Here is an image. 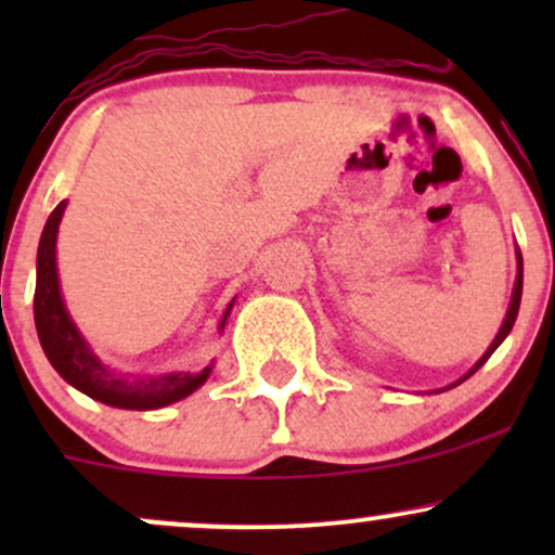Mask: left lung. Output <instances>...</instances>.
Masks as SVG:
<instances>
[{"label":"left lung","mask_w":555,"mask_h":555,"mask_svg":"<svg viewBox=\"0 0 555 555\" xmlns=\"http://www.w3.org/2000/svg\"><path fill=\"white\" fill-rule=\"evenodd\" d=\"M519 302H521V256H519V273H517V284H514V295H512V305H508V313H506V321H503V326H501V331H499V336H495L493 339V344H490L488 347V352L482 354V360L477 362V365L473 367V371H469L467 375H464V378H469V375H473L475 371H480L482 365H486V360L490 358V354L495 352V347H499V344L506 339L508 336V331H512V326H514V321H517V313H519ZM462 378V380H464ZM460 380V384H462Z\"/></svg>","instance_id":"8db88e82"}]
</instances>
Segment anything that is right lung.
I'll list each match as a JSON object with an SVG mask.
<instances>
[{
  "label": "right lung",
  "mask_w": 555,
  "mask_h": 555,
  "mask_svg": "<svg viewBox=\"0 0 555 555\" xmlns=\"http://www.w3.org/2000/svg\"><path fill=\"white\" fill-rule=\"evenodd\" d=\"M65 206L67 203L62 201L52 216H49L41 242H38L36 258L34 318L38 339H41L43 352H47L54 371L91 399H99L112 406H122V410H158V406H167L171 401H180L188 393H193L208 378L211 367L195 375L169 373L158 375V378L127 380L125 375L112 373L109 367L101 365V360L82 341L80 331L69 321L60 295V282H56V229H60ZM224 321H221V328H224Z\"/></svg>",
  "instance_id": "obj_1"
}]
</instances>
